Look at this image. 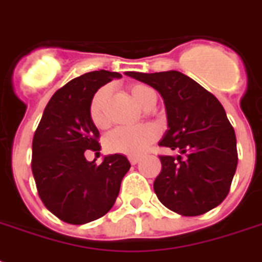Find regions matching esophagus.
Listing matches in <instances>:
<instances>
[{"label": "esophagus", "mask_w": 262, "mask_h": 262, "mask_svg": "<svg viewBox=\"0 0 262 262\" xmlns=\"http://www.w3.org/2000/svg\"><path fill=\"white\" fill-rule=\"evenodd\" d=\"M129 162L132 164H137L140 162V158L139 156H129Z\"/></svg>", "instance_id": "esophagus-1"}]
</instances>
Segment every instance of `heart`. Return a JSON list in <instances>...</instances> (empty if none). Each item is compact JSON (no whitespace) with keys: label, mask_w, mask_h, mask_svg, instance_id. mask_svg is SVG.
Segmentation results:
<instances>
[{"label":"heart","mask_w":262,"mask_h":262,"mask_svg":"<svg viewBox=\"0 0 262 262\" xmlns=\"http://www.w3.org/2000/svg\"><path fill=\"white\" fill-rule=\"evenodd\" d=\"M132 98L144 110H151L156 103V92L145 84H133L129 87ZM110 96L108 87L99 88L90 102V119L98 129H106L110 125L107 114V102ZM158 137V129L152 125L136 127H118L106 137L104 145L111 154L126 156L141 155Z\"/></svg>","instance_id":"heart-1"}]
</instances>
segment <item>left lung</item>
Instances as JSON below:
<instances>
[{
	"mask_svg": "<svg viewBox=\"0 0 262 262\" xmlns=\"http://www.w3.org/2000/svg\"><path fill=\"white\" fill-rule=\"evenodd\" d=\"M155 88L164 100L168 129L160 147L185 155L159 156L162 171L154 182L164 207L199 216L227 197L238 164L236 139L222 103L181 72H126Z\"/></svg>",
	"mask_w": 262,
	"mask_h": 262,
	"instance_id": "left-lung-1",
	"label": "left lung"
}]
</instances>
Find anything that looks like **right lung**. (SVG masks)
<instances>
[{
    "label": "right lung",
    "instance_id": "add662e5",
    "mask_svg": "<svg viewBox=\"0 0 262 262\" xmlns=\"http://www.w3.org/2000/svg\"><path fill=\"white\" fill-rule=\"evenodd\" d=\"M117 72L95 71L59 88L47 103L32 140V174L49 211L69 224H85L110 211L130 163L126 156H104L102 164L85 159L100 151L99 130L90 119L94 94Z\"/></svg>",
    "mask_w": 262,
    "mask_h": 262
}]
</instances>
